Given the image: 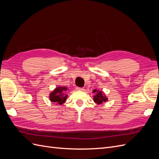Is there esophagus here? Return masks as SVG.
I'll return each mask as SVG.
<instances>
[{
    "mask_svg": "<svg viewBox=\"0 0 159 159\" xmlns=\"http://www.w3.org/2000/svg\"><path fill=\"white\" fill-rule=\"evenodd\" d=\"M76 89L78 90V91H83L84 90V88H79V87H77L76 88Z\"/></svg>",
    "mask_w": 159,
    "mask_h": 159,
    "instance_id": "34e87169",
    "label": "esophagus"
}]
</instances>
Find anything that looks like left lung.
Instances as JSON below:
<instances>
[{"instance_id":"obj_1","label":"left lung","mask_w":159,"mask_h":159,"mask_svg":"<svg viewBox=\"0 0 159 159\" xmlns=\"http://www.w3.org/2000/svg\"><path fill=\"white\" fill-rule=\"evenodd\" d=\"M96 90H94V92H95ZM94 102L97 103H102L103 102H106L107 98L103 95L102 91H98V93L96 95L94 96L93 98Z\"/></svg>"}]
</instances>
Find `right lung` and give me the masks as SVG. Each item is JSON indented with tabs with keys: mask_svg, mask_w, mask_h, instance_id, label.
<instances>
[{
	"mask_svg": "<svg viewBox=\"0 0 159 159\" xmlns=\"http://www.w3.org/2000/svg\"><path fill=\"white\" fill-rule=\"evenodd\" d=\"M66 87H58L50 93V99L51 102L61 105L64 103L67 98V95H64V91H66Z\"/></svg>",
	"mask_w": 159,
	"mask_h": 159,
	"instance_id": "add662e5",
	"label": "right lung"
}]
</instances>
